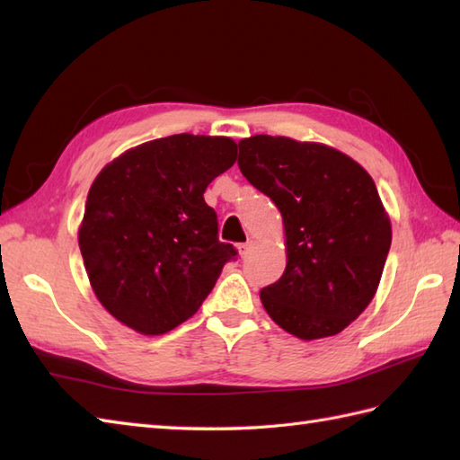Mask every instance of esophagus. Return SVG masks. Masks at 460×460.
I'll use <instances>...</instances> for the list:
<instances>
[{"instance_id":"obj_1","label":"esophagus","mask_w":460,"mask_h":460,"mask_svg":"<svg viewBox=\"0 0 460 460\" xmlns=\"http://www.w3.org/2000/svg\"><path fill=\"white\" fill-rule=\"evenodd\" d=\"M256 240H248V242H243V243H238V254L242 256V258H246L252 250L256 248Z\"/></svg>"}]
</instances>
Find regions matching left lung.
<instances>
[{
  "label": "left lung",
  "mask_w": 460,
  "mask_h": 460,
  "mask_svg": "<svg viewBox=\"0 0 460 460\" xmlns=\"http://www.w3.org/2000/svg\"><path fill=\"white\" fill-rule=\"evenodd\" d=\"M238 166L282 214L286 270L260 299L282 330L312 341L343 332L377 294L391 220L351 156L289 137L242 138Z\"/></svg>",
  "instance_id": "obj_1"
}]
</instances>
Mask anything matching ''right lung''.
<instances>
[{"mask_svg": "<svg viewBox=\"0 0 460 460\" xmlns=\"http://www.w3.org/2000/svg\"><path fill=\"white\" fill-rule=\"evenodd\" d=\"M230 137L172 135L128 148L93 181L79 248L101 305L143 335L189 320L236 256L204 190L236 163Z\"/></svg>", "mask_w": 460, "mask_h": 460, "instance_id": "obj_1", "label": "right lung"}]
</instances>
